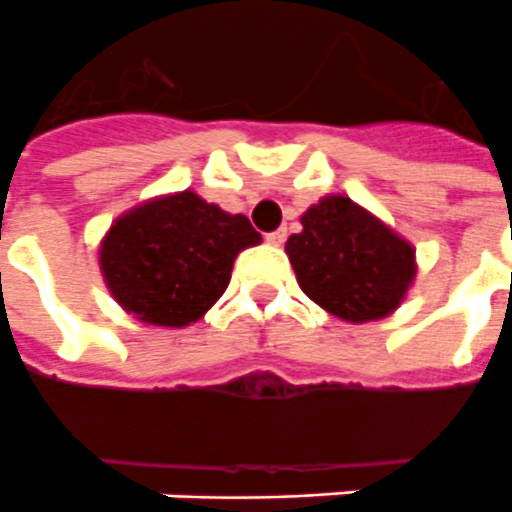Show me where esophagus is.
<instances>
[{"instance_id": "34e87169", "label": "esophagus", "mask_w": 512, "mask_h": 512, "mask_svg": "<svg viewBox=\"0 0 512 512\" xmlns=\"http://www.w3.org/2000/svg\"><path fill=\"white\" fill-rule=\"evenodd\" d=\"M285 238H287L285 230H274V233H268L266 241H268V244H271V246H282V244H285Z\"/></svg>"}]
</instances>
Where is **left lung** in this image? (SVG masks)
I'll use <instances>...</instances> for the list:
<instances>
[{
  "mask_svg": "<svg viewBox=\"0 0 512 512\" xmlns=\"http://www.w3.org/2000/svg\"><path fill=\"white\" fill-rule=\"evenodd\" d=\"M285 252L301 290L352 325L391 317L418 276L415 246L339 192L306 208Z\"/></svg>",
  "mask_w": 512,
  "mask_h": 512,
  "instance_id": "obj_1",
  "label": "left lung"
}]
</instances>
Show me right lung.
<instances>
[{
    "label": "right lung",
    "mask_w": 512,
    "mask_h": 512,
    "mask_svg": "<svg viewBox=\"0 0 512 512\" xmlns=\"http://www.w3.org/2000/svg\"><path fill=\"white\" fill-rule=\"evenodd\" d=\"M260 241L244 214L181 189L119 214L97 257L102 282L124 312L143 325L187 328L222 298L236 257Z\"/></svg>",
    "instance_id": "obj_1"
}]
</instances>
